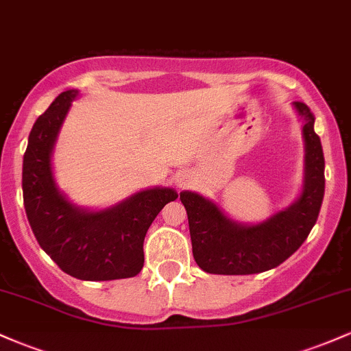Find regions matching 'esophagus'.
Here are the masks:
<instances>
[{"label":"esophagus","mask_w":351,"mask_h":351,"mask_svg":"<svg viewBox=\"0 0 351 351\" xmlns=\"http://www.w3.org/2000/svg\"><path fill=\"white\" fill-rule=\"evenodd\" d=\"M180 186H183V183H180Z\"/></svg>","instance_id":"1"}]
</instances>
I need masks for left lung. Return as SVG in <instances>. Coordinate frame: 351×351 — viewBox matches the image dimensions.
Returning <instances> with one entry per match:
<instances>
[{"instance_id":"8db88e82","label":"left lung","mask_w":351,"mask_h":351,"mask_svg":"<svg viewBox=\"0 0 351 351\" xmlns=\"http://www.w3.org/2000/svg\"><path fill=\"white\" fill-rule=\"evenodd\" d=\"M293 106L304 122L305 184L292 206L263 224L243 226L228 219L213 201L191 191L180 193L188 215L193 257L204 272L245 276L277 267L300 247L317 223L325 193L324 152L307 104Z\"/></svg>"}]
</instances>
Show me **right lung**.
Listing matches in <instances>:
<instances>
[{
    "label": "right lung",
    "instance_id": "right-lung-1",
    "mask_svg": "<svg viewBox=\"0 0 351 351\" xmlns=\"http://www.w3.org/2000/svg\"><path fill=\"white\" fill-rule=\"evenodd\" d=\"M77 90H66L31 128L23 160V199L27 221L44 252L60 271L80 280L134 277L143 267V241L156 215L178 198L170 188L136 193L117 206L79 209L56 188L51 152Z\"/></svg>",
    "mask_w": 351,
    "mask_h": 351
}]
</instances>
